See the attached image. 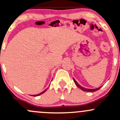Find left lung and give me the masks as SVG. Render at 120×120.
<instances>
[{"label": "left lung", "mask_w": 120, "mask_h": 120, "mask_svg": "<svg viewBox=\"0 0 120 120\" xmlns=\"http://www.w3.org/2000/svg\"><path fill=\"white\" fill-rule=\"evenodd\" d=\"M73 78V81H74V83H75V85H76V86H77L78 88H79V89H81V90H82V91H83L89 92V93H93V92H95V91H96L98 90L99 89H100V88H101V87H98V88H96V89H86V88L83 87L81 86V85H79V84H78V83H77V81L75 80V79H74V78Z\"/></svg>", "instance_id": "obj_1"}]
</instances>
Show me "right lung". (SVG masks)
Instances as JSON below:
<instances>
[{
    "label": "right lung",
    "instance_id": "1",
    "mask_svg": "<svg viewBox=\"0 0 120 120\" xmlns=\"http://www.w3.org/2000/svg\"><path fill=\"white\" fill-rule=\"evenodd\" d=\"M47 89H48V88H47V89H46V90H44L42 92V93H41L38 94H37V95H31V96H39L40 95L42 94H43L44 93H45V92L46 91H47Z\"/></svg>",
    "mask_w": 120,
    "mask_h": 120
}]
</instances>
